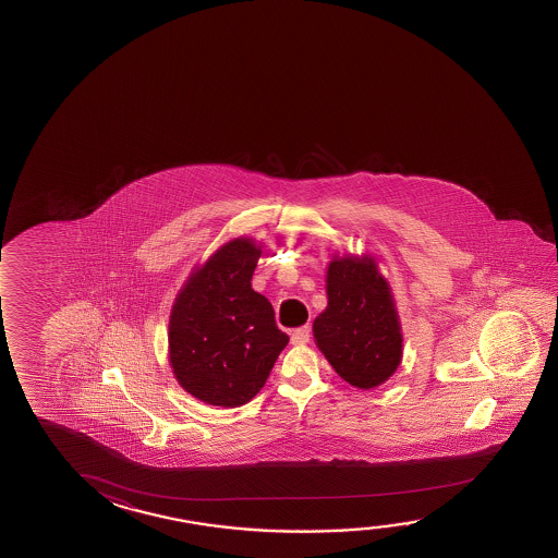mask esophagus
Masks as SVG:
<instances>
[{
    "mask_svg": "<svg viewBox=\"0 0 558 558\" xmlns=\"http://www.w3.org/2000/svg\"><path fill=\"white\" fill-rule=\"evenodd\" d=\"M310 341V325H302L292 331V344H306Z\"/></svg>",
    "mask_w": 558,
    "mask_h": 558,
    "instance_id": "obj_1",
    "label": "esophagus"
}]
</instances>
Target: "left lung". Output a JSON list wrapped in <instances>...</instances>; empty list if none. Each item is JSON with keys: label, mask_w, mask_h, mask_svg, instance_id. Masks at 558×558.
Segmentation results:
<instances>
[{"label": "left lung", "mask_w": 558, "mask_h": 558, "mask_svg": "<svg viewBox=\"0 0 558 558\" xmlns=\"http://www.w3.org/2000/svg\"><path fill=\"white\" fill-rule=\"evenodd\" d=\"M327 306L314 319V341L335 372L369 391L402 362V325L389 279L364 252L333 254L325 274Z\"/></svg>", "instance_id": "obj_1"}]
</instances>
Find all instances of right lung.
I'll return each instance as SVG.
<instances>
[{
	"label": "right lung",
	"mask_w": 558,
	"mask_h": 558,
	"mask_svg": "<svg viewBox=\"0 0 558 558\" xmlns=\"http://www.w3.org/2000/svg\"><path fill=\"white\" fill-rule=\"evenodd\" d=\"M262 246L252 236L225 242L192 269L171 306L169 366L184 391L211 407L254 399L289 342L250 283Z\"/></svg>",
	"instance_id": "obj_1"
}]
</instances>
